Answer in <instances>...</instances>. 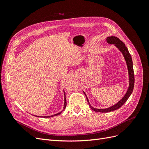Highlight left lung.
I'll list each match as a JSON object with an SVG mask.
<instances>
[{"label": "left lung", "instance_id": "obj_1", "mask_svg": "<svg viewBox=\"0 0 149 149\" xmlns=\"http://www.w3.org/2000/svg\"><path fill=\"white\" fill-rule=\"evenodd\" d=\"M106 41L109 44L114 45V46L116 48H118L119 49V50L122 53V54H123L127 66L129 80V86L128 87L127 91L125 93L124 97L122 98L118 103H116V104L112 106L109 107L105 108V109H97V108L93 107L91 104H90L86 94L83 91L86 97L89 106L90 107H91V109H93L94 111L100 112H109L111 111H115L116 109H118L119 108H120L126 101H127L130 96L131 95L134 89V69H133V63H132L131 55H130V54L129 53L127 48L125 47V45L122 42L119 38H118L116 37H113V36L108 37L106 38Z\"/></svg>", "mask_w": 149, "mask_h": 149}]
</instances>
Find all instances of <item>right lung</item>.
I'll use <instances>...</instances> for the list:
<instances>
[{"label":"right lung","mask_w":149,"mask_h":149,"mask_svg":"<svg viewBox=\"0 0 149 149\" xmlns=\"http://www.w3.org/2000/svg\"><path fill=\"white\" fill-rule=\"evenodd\" d=\"M66 96H65V93L64 94V107H63V109L62 111H61L60 112H58V113L57 114H53V115H52V116H35L36 117H38V118H40V117H43V118H52V117H53V116H58V115H60L61 112L65 110V109L66 108Z\"/></svg>","instance_id":"1"}]
</instances>
